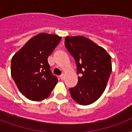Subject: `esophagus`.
<instances>
[{
	"mask_svg": "<svg viewBox=\"0 0 132 132\" xmlns=\"http://www.w3.org/2000/svg\"><path fill=\"white\" fill-rule=\"evenodd\" d=\"M64 77H65V76H64V74H62L60 75V79H62V80H63V79H64Z\"/></svg>",
	"mask_w": 132,
	"mask_h": 132,
	"instance_id": "esophagus-1",
	"label": "esophagus"
}]
</instances>
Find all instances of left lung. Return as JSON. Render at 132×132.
<instances>
[{
  "mask_svg": "<svg viewBox=\"0 0 132 132\" xmlns=\"http://www.w3.org/2000/svg\"><path fill=\"white\" fill-rule=\"evenodd\" d=\"M65 46L77 64L78 83L70 88L72 99L88 105L95 102L104 92L112 68L111 56L100 46L84 36H66Z\"/></svg>",
  "mask_w": 132,
  "mask_h": 132,
  "instance_id": "left-lung-1",
  "label": "left lung"
}]
</instances>
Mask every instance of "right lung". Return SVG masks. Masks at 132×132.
Segmentation results:
<instances>
[{
	"mask_svg": "<svg viewBox=\"0 0 132 132\" xmlns=\"http://www.w3.org/2000/svg\"><path fill=\"white\" fill-rule=\"evenodd\" d=\"M62 37L41 33L31 38L12 57L11 74L18 90L34 101L48 97L58 79L52 75L48 57Z\"/></svg>",
	"mask_w": 132,
	"mask_h": 132,
	"instance_id": "obj_1",
	"label": "right lung"
}]
</instances>
